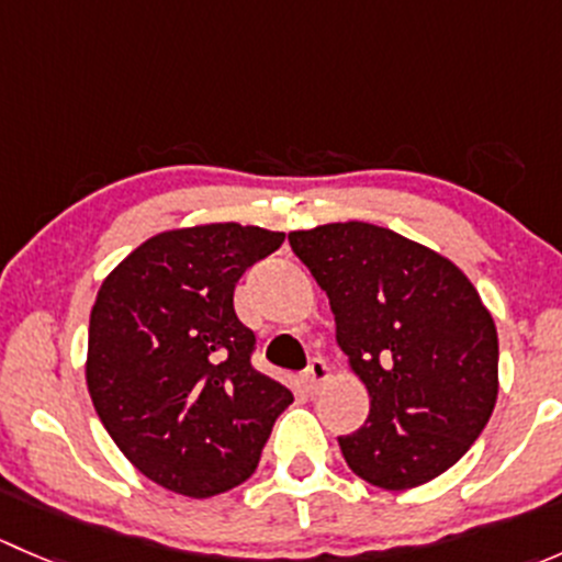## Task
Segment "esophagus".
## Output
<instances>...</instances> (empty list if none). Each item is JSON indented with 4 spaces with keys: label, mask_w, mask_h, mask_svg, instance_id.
Masks as SVG:
<instances>
[{
    "label": "esophagus",
    "mask_w": 562,
    "mask_h": 562,
    "mask_svg": "<svg viewBox=\"0 0 562 562\" xmlns=\"http://www.w3.org/2000/svg\"><path fill=\"white\" fill-rule=\"evenodd\" d=\"M328 381H331V367H328L323 359L310 361V367L304 370V383H307V389L317 391V389L326 386Z\"/></svg>",
    "instance_id": "1"
}]
</instances>
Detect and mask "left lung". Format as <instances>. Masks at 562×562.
<instances>
[{
	"label": "left lung",
	"mask_w": 562,
	"mask_h": 562,
	"mask_svg": "<svg viewBox=\"0 0 562 562\" xmlns=\"http://www.w3.org/2000/svg\"><path fill=\"white\" fill-rule=\"evenodd\" d=\"M326 291L337 345L370 391L345 462L381 490H413L457 464L497 402V328L462 269L372 223L288 234Z\"/></svg>",
	"instance_id": "obj_1"
}]
</instances>
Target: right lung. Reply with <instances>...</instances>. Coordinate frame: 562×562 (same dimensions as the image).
Listing matches in <instances>:
<instances>
[{
	"mask_svg": "<svg viewBox=\"0 0 562 562\" xmlns=\"http://www.w3.org/2000/svg\"><path fill=\"white\" fill-rule=\"evenodd\" d=\"M285 241L258 225L162 231L100 285L89 315L87 386L124 457L155 484L212 497L255 473L293 391L252 370L255 337L234 288Z\"/></svg>",
	"mask_w": 562,
	"mask_h": 562,
	"instance_id": "1",
	"label": "right lung"
}]
</instances>
